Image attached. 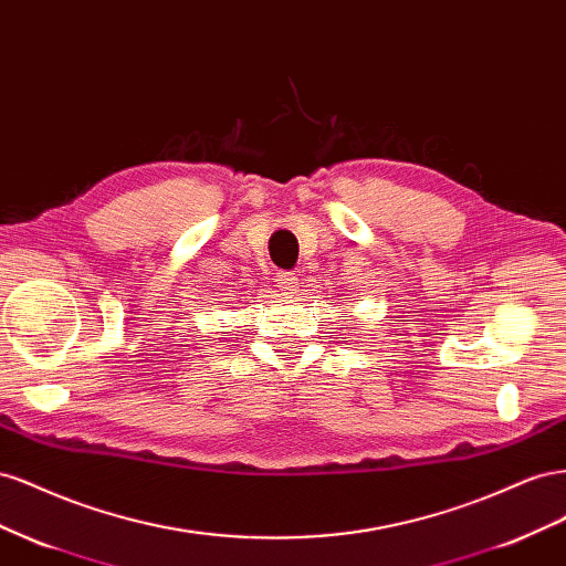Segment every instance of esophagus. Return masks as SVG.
Wrapping results in <instances>:
<instances>
[{
  "mask_svg": "<svg viewBox=\"0 0 566 566\" xmlns=\"http://www.w3.org/2000/svg\"><path fill=\"white\" fill-rule=\"evenodd\" d=\"M277 286L284 296H292L298 292V280L294 277V272L282 270V272H277Z\"/></svg>",
  "mask_w": 566,
  "mask_h": 566,
  "instance_id": "1",
  "label": "esophagus"
}]
</instances>
